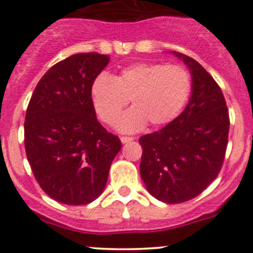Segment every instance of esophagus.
<instances>
[{
	"label": "esophagus",
	"mask_w": 253,
	"mask_h": 253,
	"mask_svg": "<svg viewBox=\"0 0 253 253\" xmlns=\"http://www.w3.org/2000/svg\"><path fill=\"white\" fill-rule=\"evenodd\" d=\"M133 141V137H127V136H122L121 137V142L122 143H128V142Z\"/></svg>",
	"instance_id": "esophagus-1"
}]
</instances>
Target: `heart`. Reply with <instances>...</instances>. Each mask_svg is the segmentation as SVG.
Returning a JSON list of instances; mask_svg holds the SVG:
<instances>
[{
    "label": "heart",
    "instance_id": "1",
    "mask_svg": "<svg viewBox=\"0 0 253 253\" xmlns=\"http://www.w3.org/2000/svg\"><path fill=\"white\" fill-rule=\"evenodd\" d=\"M192 77L180 65L137 63L124 68L114 78L100 74L90 87V97L102 122L114 125L131 101V110L122 115L117 128L134 132L149 122L163 126L173 121L188 102Z\"/></svg>",
    "mask_w": 253,
    "mask_h": 253
}]
</instances>
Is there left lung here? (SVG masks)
<instances>
[{
  "label": "left lung",
  "instance_id": "8db88e82",
  "mask_svg": "<svg viewBox=\"0 0 253 253\" xmlns=\"http://www.w3.org/2000/svg\"><path fill=\"white\" fill-rule=\"evenodd\" d=\"M192 75L184 111L159 131L139 138L142 180L152 197L179 204L198 197L222 167L229 137V110L221 89L193 58L174 51Z\"/></svg>",
  "mask_w": 253,
  "mask_h": 253
}]
</instances>
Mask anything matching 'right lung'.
<instances>
[{"instance_id":"1","label":"right lung","mask_w":253,"mask_h":253,"mask_svg":"<svg viewBox=\"0 0 253 253\" xmlns=\"http://www.w3.org/2000/svg\"><path fill=\"white\" fill-rule=\"evenodd\" d=\"M109 61L99 53L59 61L39 80L27 107V159L41 188L63 204L97 199L121 149L119 137L97 121L90 97L92 82Z\"/></svg>"}]
</instances>
